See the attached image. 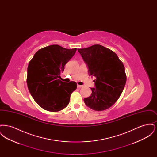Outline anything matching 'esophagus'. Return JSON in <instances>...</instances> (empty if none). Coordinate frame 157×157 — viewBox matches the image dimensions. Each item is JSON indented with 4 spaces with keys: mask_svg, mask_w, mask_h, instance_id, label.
Masks as SVG:
<instances>
[{
    "mask_svg": "<svg viewBox=\"0 0 157 157\" xmlns=\"http://www.w3.org/2000/svg\"><path fill=\"white\" fill-rule=\"evenodd\" d=\"M83 86V85H77V87L79 88H82Z\"/></svg>",
    "mask_w": 157,
    "mask_h": 157,
    "instance_id": "obj_1",
    "label": "esophagus"
}]
</instances>
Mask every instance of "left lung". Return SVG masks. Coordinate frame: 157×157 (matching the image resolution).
Returning a JSON list of instances; mask_svg holds the SVG:
<instances>
[{"label": "left lung", "mask_w": 157, "mask_h": 157, "mask_svg": "<svg viewBox=\"0 0 157 157\" xmlns=\"http://www.w3.org/2000/svg\"><path fill=\"white\" fill-rule=\"evenodd\" d=\"M89 67V75L96 77L95 88L84 98L90 109L101 111L109 108L119 99L127 81L124 65L117 55L102 45L78 49Z\"/></svg>", "instance_id": "obj_1"}]
</instances>
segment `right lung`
<instances>
[{"label":"right lung","mask_w":157,"mask_h":157,"mask_svg":"<svg viewBox=\"0 0 157 157\" xmlns=\"http://www.w3.org/2000/svg\"><path fill=\"white\" fill-rule=\"evenodd\" d=\"M76 51V48L68 49L59 45H50L37 51L30 60L26 78L28 88L35 102L45 110L58 112L69 104L77 83L62 82L59 78Z\"/></svg>","instance_id":"add662e5"}]
</instances>
